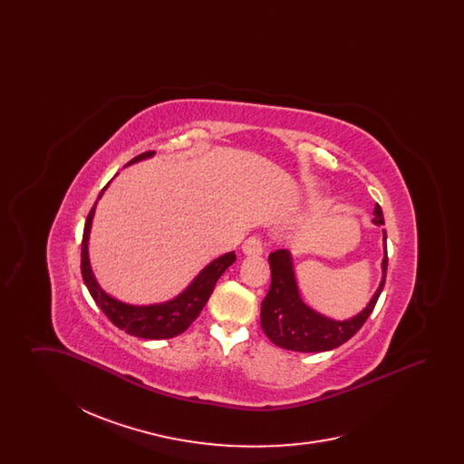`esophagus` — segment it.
Segmentation results:
<instances>
[{"label": "esophagus", "instance_id": "34e87169", "mask_svg": "<svg viewBox=\"0 0 464 464\" xmlns=\"http://www.w3.org/2000/svg\"><path fill=\"white\" fill-rule=\"evenodd\" d=\"M242 250L245 256L257 257V256H261L265 252V245H263V240L259 237H250V238H246L245 243H243Z\"/></svg>", "mask_w": 464, "mask_h": 464}]
</instances>
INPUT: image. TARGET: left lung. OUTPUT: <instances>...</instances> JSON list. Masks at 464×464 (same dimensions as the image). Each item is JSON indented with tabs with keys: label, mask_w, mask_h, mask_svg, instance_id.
<instances>
[{
	"label": "left lung",
	"mask_w": 464,
	"mask_h": 464,
	"mask_svg": "<svg viewBox=\"0 0 464 464\" xmlns=\"http://www.w3.org/2000/svg\"><path fill=\"white\" fill-rule=\"evenodd\" d=\"M375 226H382L384 218L379 205H375ZM384 257H382V278L375 290L371 303L362 309L353 318L348 320H332L314 309L309 308L301 299L299 287L295 282V273L292 265V256L288 250H275L269 254L271 267V287L261 304V327L269 341L280 348L301 353H320L329 352L362 329L365 320L371 316L375 303L382 292L388 269V252H386V231L382 229Z\"/></svg>",
	"instance_id": "obj_1"
}]
</instances>
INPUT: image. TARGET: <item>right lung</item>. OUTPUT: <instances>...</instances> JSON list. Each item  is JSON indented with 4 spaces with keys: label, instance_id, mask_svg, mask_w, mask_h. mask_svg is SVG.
Segmentation results:
<instances>
[{
    "label": "right lung",
    "instance_id": "add662e5",
    "mask_svg": "<svg viewBox=\"0 0 464 464\" xmlns=\"http://www.w3.org/2000/svg\"><path fill=\"white\" fill-rule=\"evenodd\" d=\"M155 151H148L142 155L135 156L129 165L137 163L140 160L151 158ZM110 182L104 186L101 191L99 198L102 193L108 189ZM97 201L93 203L92 210L87 216L85 221V229H83V242H82V275L83 282L89 288L90 295L97 303V306L102 309V313L114 324L118 329L135 335L142 339H170L176 337L179 334L188 331V327L198 318L203 306L207 304L210 294L214 292V287L218 280L221 278L222 273L237 261L235 252H227L221 257L214 259L208 266H205L198 273V276L184 288L177 297L160 303V304H150V306H135V304H127L121 303L114 297H111L108 292H104L101 285L97 284L92 266L89 259V240L90 229H92V221L95 214Z\"/></svg>",
    "mask_w": 464,
    "mask_h": 464
}]
</instances>
